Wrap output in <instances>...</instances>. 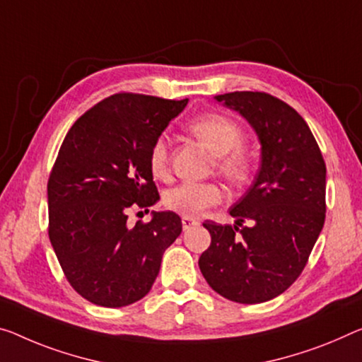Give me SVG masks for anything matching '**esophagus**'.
Returning <instances> with one entry per match:
<instances>
[{
    "label": "esophagus",
    "instance_id": "esophagus-1",
    "mask_svg": "<svg viewBox=\"0 0 362 362\" xmlns=\"http://www.w3.org/2000/svg\"><path fill=\"white\" fill-rule=\"evenodd\" d=\"M181 223H182V230H189V228H192V226H196L199 221L197 220H194V218H191V216H182L181 218Z\"/></svg>",
    "mask_w": 362,
    "mask_h": 362
}]
</instances>
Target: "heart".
Listing matches in <instances>:
<instances>
[{
	"mask_svg": "<svg viewBox=\"0 0 362 362\" xmlns=\"http://www.w3.org/2000/svg\"><path fill=\"white\" fill-rule=\"evenodd\" d=\"M186 129L204 142L216 155L220 173L233 181H241L251 170L252 155L244 146L243 129L235 119L221 113H202L189 119ZM148 165L157 177H165L170 171V146L166 137L155 139L148 152ZM223 191L214 182L186 181L165 194V205L170 210L185 215H200L209 207L221 202Z\"/></svg>",
	"mask_w": 362,
	"mask_h": 362,
	"instance_id": "heart-1",
	"label": "heart"
}]
</instances>
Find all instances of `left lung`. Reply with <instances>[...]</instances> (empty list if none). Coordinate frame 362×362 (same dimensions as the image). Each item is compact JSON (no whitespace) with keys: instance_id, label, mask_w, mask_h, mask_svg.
I'll return each mask as SVG.
<instances>
[{"instance_id":"obj_1","label":"left lung","mask_w":362,"mask_h":362,"mask_svg":"<svg viewBox=\"0 0 362 362\" xmlns=\"http://www.w3.org/2000/svg\"><path fill=\"white\" fill-rule=\"evenodd\" d=\"M216 102L238 111L262 147L254 185L230 209L236 224L205 221L212 243L199 259L212 290L257 304L286 291L301 275L325 221L327 168L303 116L265 92H231Z\"/></svg>"}]
</instances>
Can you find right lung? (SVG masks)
Masks as SVG:
<instances>
[{"instance_id":"1","label":"right lung","mask_w":362,"mask_h":362,"mask_svg":"<svg viewBox=\"0 0 362 362\" xmlns=\"http://www.w3.org/2000/svg\"><path fill=\"white\" fill-rule=\"evenodd\" d=\"M186 105L187 98L115 93L86 111L61 144L48 180V236L87 301L123 308L142 299L181 235L175 212H152L148 223L134 226L127 214L160 199L148 152Z\"/></svg>"}]
</instances>
